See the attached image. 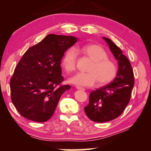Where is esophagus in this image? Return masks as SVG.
Returning a JSON list of instances; mask_svg holds the SVG:
<instances>
[{"label":"esophagus","instance_id":"esophagus-1","mask_svg":"<svg viewBox=\"0 0 151 151\" xmlns=\"http://www.w3.org/2000/svg\"><path fill=\"white\" fill-rule=\"evenodd\" d=\"M76 89H81V90H85V89L84 88H82V87H80V86H76Z\"/></svg>","mask_w":151,"mask_h":151}]
</instances>
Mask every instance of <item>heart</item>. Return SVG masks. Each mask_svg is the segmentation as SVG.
Listing matches in <instances>:
<instances>
[{
    "label": "heart",
    "instance_id": "b5f03b06",
    "mask_svg": "<svg viewBox=\"0 0 151 151\" xmlns=\"http://www.w3.org/2000/svg\"><path fill=\"white\" fill-rule=\"evenodd\" d=\"M77 52L86 55L92 63L87 69L88 73H78L69 79L72 84L87 87L93 86L97 83L98 86H104L111 82L117 76V63L108 58V54L102 47L89 45L76 48L68 49L63 56L62 66L67 73L74 72L76 68Z\"/></svg>",
    "mask_w": 151,
    "mask_h": 151
}]
</instances>
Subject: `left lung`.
<instances>
[{"instance_id": "8db88e82", "label": "left lung", "mask_w": 151, "mask_h": 151, "mask_svg": "<svg viewBox=\"0 0 151 151\" xmlns=\"http://www.w3.org/2000/svg\"><path fill=\"white\" fill-rule=\"evenodd\" d=\"M103 38L118 61V72L111 84L90 93L89 104L84 107L89 119L100 123L113 120L122 115L130 101L134 85V72L129 59L110 39Z\"/></svg>"}]
</instances>
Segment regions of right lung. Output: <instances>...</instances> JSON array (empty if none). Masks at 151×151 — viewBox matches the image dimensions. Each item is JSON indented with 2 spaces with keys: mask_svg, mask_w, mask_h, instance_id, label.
<instances>
[{
  "mask_svg": "<svg viewBox=\"0 0 151 151\" xmlns=\"http://www.w3.org/2000/svg\"><path fill=\"white\" fill-rule=\"evenodd\" d=\"M77 41L74 36L50 34L23 55L10 81L12 102L21 116L37 122L52 117L61 96L70 89L61 85V60Z\"/></svg>",
  "mask_w": 151,
  "mask_h": 151,
  "instance_id": "1",
  "label": "right lung"
}]
</instances>
